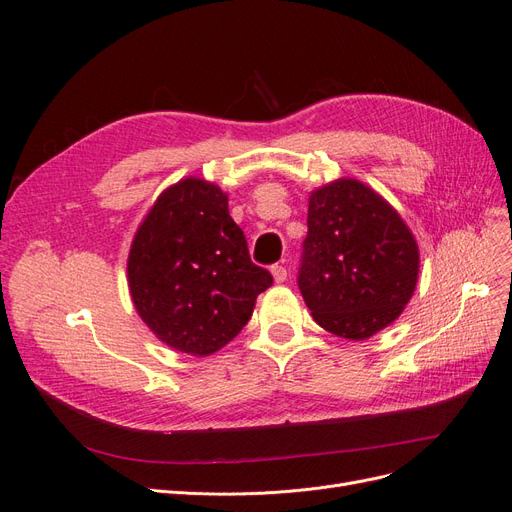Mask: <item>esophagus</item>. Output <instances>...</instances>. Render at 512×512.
I'll use <instances>...</instances> for the list:
<instances>
[{
    "label": "esophagus",
    "instance_id": "obj_1",
    "mask_svg": "<svg viewBox=\"0 0 512 512\" xmlns=\"http://www.w3.org/2000/svg\"><path fill=\"white\" fill-rule=\"evenodd\" d=\"M271 275H273V282L275 284H282L286 277H288V271H286L284 265H273L271 267Z\"/></svg>",
    "mask_w": 512,
    "mask_h": 512
}]
</instances>
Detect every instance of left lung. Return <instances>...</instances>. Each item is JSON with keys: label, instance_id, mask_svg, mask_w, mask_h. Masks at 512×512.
<instances>
[{"label": "left lung", "instance_id": "obj_1", "mask_svg": "<svg viewBox=\"0 0 512 512\" xmlns=\"http://www.w3.org/2000/svg\"><path fill=\"white\" fill-rule=\"evenodd\" d=\"M421 256L397 209L359 179L309 194L299 288L324 331L367 339L412 299Z\"/></svg>", "mask_w": 512, "mask_h": 512}]
</instances>
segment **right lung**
I'll return each mask as SVG.
<instances>
[{
  "label": "right lung",
  "instance_id": "add662e5",
  "mask_svg": "<svg viewBox=\"0 0 512 512\" xmlns=\"http://www.w3.org/2000/svg\"><path fill=\"white\" fill-rule=\"evenodd\" d=\"M271 284V273L250 260L228 194L200 177L166 188L130 245L132 303L149 331L177 352L209 356L224 348Z\"/></svg>",
  "mask_w": 512,
  "mask_h": 512
}]
</instances>
